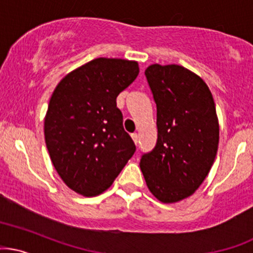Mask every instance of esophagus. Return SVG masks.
<instances>
[{
	"label": "esophagus",
	"instance_id": "obj_1",
	"mask_svg": "<svg viewBox=\"0 0 253 253\" xmlns=\"http://www.w3.org/2000/svg\"><path fill=\"white\" fill-rule=\"evenodd\" d=\"M132 139H133V141H134L135 144H138V140H139V135L137 134V133H132Z\"/></svg>",
	"mask_w": 253,
	"mask_h": 253
}]
</instances>
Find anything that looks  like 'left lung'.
Here are the masks:
<instances>
[{"label":"left lung","mask_w":253,"mask_h":253,"mask_svg":"<svg viewBox=\"0 0 253 253\" xmlns=\"http://www.w3.org/2000/svg\"><path fill=\"white\" fill-rule=\"evenodd\" d=\"M145 76L157 107V143L140 169L150 192L162 203L192 196L209 174L220 126L211 91L201 77L179 65H155Z\"/></svg>","instance_id":"8db88e82"}]
</instances>
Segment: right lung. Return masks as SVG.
Wrapping results in <instances>:
<instances>
[{"label": "right lung", "instance_id": "add662e5", "mask_svg": "<svg viewBox=\"0 0 253 253\" xmlns=\"http://www.w3.org/2000/svg\"><path fill=\"white\" fill-rule=\"evenodd\" d=\"M139 74L137 61L98 57L63 78L44 119L50 160L74 192L98 196L135 151L116 97Z\"/></svg>", "mask_w": 253, "mask_h": 253}]
</instances>
